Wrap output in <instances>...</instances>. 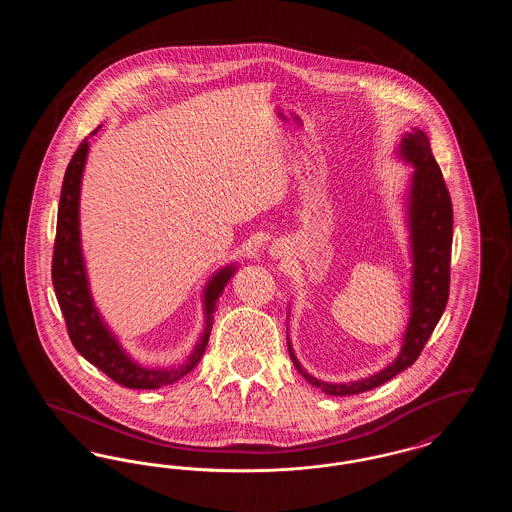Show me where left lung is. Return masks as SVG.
<instances>
[{
  "instance_id": "obj_1",
  "label": "left lung",
  "mask_w": 512,
  "mask_h": 512,
  "mask_svg": "<svg viewBox=\"0 0 512 512\" xmlns=\"http://www.w3.org/2000/svg\"><path fill=\"white\" fill-rule=\"evenodd\" d=\"M401 157L414 167L409 192V228L413 251V290L411 320L397 359L382 372L351 384H326L303 370L293 355V365L301 376L328 395H355L386 384L393 376L413 365L430 340L449 299V268L453 244V205L443 174L432 155L430 140L422 130L409 132L401 146Z\"/></svg>"
}]
</instances>
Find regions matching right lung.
Listing matches in <instances>:
<instances>
[{
    "mask_svg": "<svg viewBox=\"0 0 512 512\" xmlns=\"http://www.w3.org/2000/svg\"><path fill=\"white\" fill-rule=\"evenodd\" d=\"M98 128L92 132L96 134ZM88 140H84L74 151L73 159L65 171L59 211H57V232L51 259V280L59 307L63 311L69 338L74 349L94 366H98L103 374H107L113 382L130 390H157L163 386H171L186 376L194 368L207 347L209 334L213 328V313L217 307L222 290L234 267L219 270L205 288V317L207 324L203 336L197 341L194 353L182 366L174 368H146L134 363L109 332L99 317L98 309L92 301L84 259L80 251V228H78V199H80V180L88 155Z\"/></svg>",
    "mask_w": 512,
    "mask_h": 512,
    "instance_id": "obj_1",
    "label": "right lung"
}]
</instances>
